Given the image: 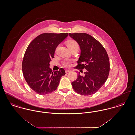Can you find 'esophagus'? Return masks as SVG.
Instances as JSON below:
<instances>
[{"mask_svg":"<svg viewBox=\"0 0 135 135\" xmlns=\"http://www.w3.org/2000/svg\"><path fill=\"white\" fill-rule=\"evenodd\" d=\"M71 71V70H69V69H66V70H65V72L66 73H68V72H70Z\"/></svg>","mask_w":135,"mask_h":135,"instance_id":"34e87169","label":"esophagus"}]
</instances>
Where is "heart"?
Returning a JSON list of instances; mask_svg holds the SVG:
<instances>
[{
  "label": "heart",
  "mask_w": 135,
  "mask_h": 135,
  "mask_svg": "<svg viewBox=\"0 0 135 135\" xmlns=\"http://www.w3.org/2000/svg\"><path fill=\"white\" fill-rule=\"evenodd\" d=\"M67 45L68 46V48L70 47H73V46H78L77 42L73 40H71L68 41ZM71 61L69 60H66L63 63V64L66 67H69L70 65Z\"/></svg>",
  "instance_id": "heart-1"
}]
</instances>
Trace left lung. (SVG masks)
I'll use <instances>...</instances> for the list:
<instances>
[{"mask_svg":"<svg viewBox=\"0 0 135 135\" xmlns=\"http://www.w3.org/2000/svg\"><path fill=\"white\" fill-rule=\"evenodd\" d=\"M69 34L78 43L81 51L75 68L85 69L84 76L78 74L77 79L72 82V88L80 95H91L103 86L108 77L110 63L108 54L103 45L89 34Z\"/></svg>","mask_w":135,"mask_h":135,"instance_id":"obj_1","label":"left lung"}]
</instances>
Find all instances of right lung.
Listing matches in <instances>:
<instances>
[{
    "label": "right lung",
    "instance_id": "add662e5",
    "mask_svg": "<svg viewBox=\"0 0 135 135\" xmlns=\"http://www.w3.org/2000/svg\"><path fill=\"white\" fill-rule=\"evenodd\" d=\"M68 33H43L34 39L26 50L22 71L27 83L38 94L44 95L55 91L61 77L65 75L63 68L52 71L50 62L54 58L58 45Z\"/></svg>",
    "mask_w": 135,
    "mask_h": 135
}]
</instances>
